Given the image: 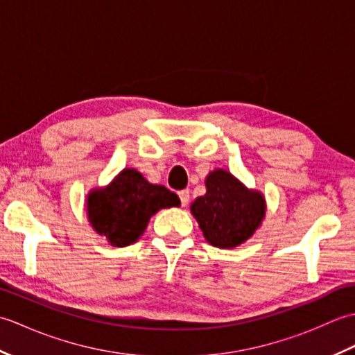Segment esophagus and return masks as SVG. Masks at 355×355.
<instances>
[{
	"label": "esophagus",
	"mask_w": 355,
	"mask_h": 355,
	"mask_svg": "<svg viewBox=\"0 0 355 355\" xmlns=\"http://www.w3.org/2000/svg\"><path fill=\"white\" fill-rule=\"evenodd\" d=\"M178 197H180V202H182V206H186L187 202H189V191H187V189L180 191Z\"/></svg>",
	"instance_id": "esophagus-1"
}]
</instances>
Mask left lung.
<instances>
[{
    "label": "left lung",
    "instance_id": "obj_1",
    "mask_svg": "<svg viewBox=\"0 0 355 355\" xmlns=\"http://www.w3.org/2000/svg\"><path fill=\"white\" fill-rule=\"evenodd\" d=\"M206 195L191 207L209 244L232 248L243 244L259 227L266 215V201L248 191L227 171L216 169L206 178Z\"/></svg>",
    "mask_w": 355,
    "mask_h": 355
}]
</instances>
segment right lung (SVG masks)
I'll use <instances>...</instances> for the list:
<instances>
[{
    "label": "right lung",
    "instance_id": "1",
    "mask_svg": "<svg viewBox=\"0 0 355 355\" xmlns=\"http://www.w3.org/2000/svg\"><path fill=\"white\" fill-rule=\"evenodd\" d=\"M180 200L168 187L148 183L140 172L125 169L108 187L88 195L87 212L93 229L111 245H130L143 235L149 218Z\"/></svg>",
    "mask_w": 355,
    "mask_h": 355
}]
</instances>
